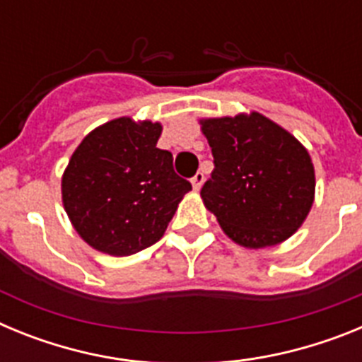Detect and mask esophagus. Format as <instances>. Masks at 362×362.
Here are the masks:
<instances>
[{
    "instance_id": "1",
    "label": "esophagus",
    "mask_w": 362,
    "mask_h": 362,
    "mask_svg": "<svg viewBox=\"0 0 362 362\" xmlns=\"http://www.w3.org/2000/svg\"><path fill=\"white\" fill-rule=\"evenodd\" d=\"M203 181H204V174L203 172H197V174L192 177V187H194V190H199Z\"/></svg>"
}]
</instances>
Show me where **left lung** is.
Listing matches in <instances>:
<instances>
[{"label":"left lung","mask_w":362,"mask_h":362,"mask_svg":"<svg viewBox=\"0 0 362 362\" xmlns=\"http://www.w3.org/2000/svg\"><path fill=\"white\" fill-rule=\"evenodd\" d=\"M214 172L201 188L223 232L245 248L288 239L313 204L310 153L290 132L259 112L201 119Z\"/></svg>","instance_id":"left-lung-1"}]
</instances>
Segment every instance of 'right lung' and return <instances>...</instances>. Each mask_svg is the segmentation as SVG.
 <instances>
[{"label":"right lung","mask_w":362,"mask_h":362,"mask_svg":"<svg viewBox=\"0 0 362 362\" xmlns=\"http://www.w3.org/2000/svg\"><path fill=\"white\" fill-rule=\"evenodd\" d=\"M161 124L117 117L79 143L62 179L63 206L76 232L108 255H132L163 238L192 190L158 148Z\"/></svg>","instance_id":"right-lung-1"}]
</instances>
